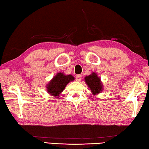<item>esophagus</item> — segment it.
<instances>
[{"label": "esophagus", "instance_id": "34e87169", "mask_svg": "<svg viewBox=\"0 0 149 149\" xmlns=\"http://www.w3.org/2000/svg\"><path fill=\"white\" fill-rule=\"evenodd\" d=\"M81 79V75H77L76 76V81H80Z\"/></svg>", "mask_w": 149, "mask_h": 149}]
</instances>
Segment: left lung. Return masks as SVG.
Listing matches in <instances>:
<instances>
[{"label": "left lung", "mask_w": 149, "mask_h": 149, "mask_svg": "<svg viewBox=\"0 0 149 149\" xmlns=\"http://www.w3.org/2000/svg\"><path fill=\"white\" fill-rule=\"evenodd\" d=\"M84 79L93 95H99L103 91V84L97 73L93 72L91 74L85 76Z\"/></svg>", "instance_id": "obj_1"}]
</instances>
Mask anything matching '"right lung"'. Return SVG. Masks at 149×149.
I'll return each mask as SVG.
<instances>
[{"instance_id": "obj_1", "label": "right lung", "mask_w": 149, "mask_h": 149, "mask_svg": "<svg viewBox=\"0 0 149 149\" xmlns=\"http://www.w3.org/2000/svg\"><path fill=\"white\" fill-rule=\"evenodd\" d=\"M74 79L75 77L71 74L65 75L63 72H58L47 84V91L50 95L58 98L66 85Z\"/></svg>"}]
</instances>
